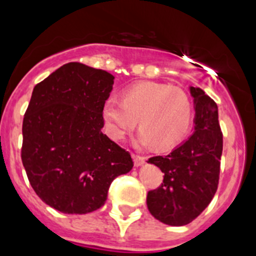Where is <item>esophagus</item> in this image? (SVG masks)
<instances>
[{
  "label": "esophagus",
  "mask_w": 256,
  "mask_h": 256,
  "mask_svg": "<svg viewBox=\"0 0 256 256\" xmlns=\"http://www.w3.org/2000/svg\"><path fill=\"white\" fill-rule=\"evenodd\" d=\"M132 158H134V164H135V166H141V164H144V161H146V157L140 156V154H132Z\"/></svg>",
  "instance_id": "obj_1"
}]
</instances>
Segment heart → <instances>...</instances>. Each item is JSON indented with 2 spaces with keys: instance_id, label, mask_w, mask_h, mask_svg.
I'll list each match as a JSON object with an SVG mask.
<instances>
[{
  "instance_id": "heart-1",
  "label": "heart",
  "mask_w": 256,
  "mask_h": 256,
  "mask_svg": "<svg viewBox=\"0 0 256 256\" xmlns=\"http://www.w3.org/2000/svg\"><path fill=\"white\" fill-rule=\"evenodd\" d=\"M106 130L114 140H121L135 128L140 118L138 142L154 144L166 150L180 144L190 131L193 104L183 89L144 82L124 90L122 100L110 96L102 109Z\"/></svg>"
}]
</instances>
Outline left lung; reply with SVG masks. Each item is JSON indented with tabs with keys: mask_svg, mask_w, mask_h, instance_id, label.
Instances as JSON below:
<instances>
[{
	"mask_svg": "<svg viewBox=\"0 0 256 256\" xmlns=\"http://www.w3.org/2000/svg\"><path fill=\"white\" fill-rule=\"evenodd\" d=\"M194 98V132L166 156L148 158L164 174V182L147 193V208L160 222L186 226L213 200L219 183L223 134L218 106L200 88L190 86Z\"/></svg>",
	"mask_w": 256,
	"mask_h": 256,
	"instance_id": "1",
	"label": "left lung"
}]
</instances>
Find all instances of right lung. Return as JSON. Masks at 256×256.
I'll use <instances>...</instances> for the list:
<instances>
[{
  "label": "right lung",
  "mask_w": 256,
  "mask_h": 256,
  "mask_svg": "<svg viewBox=\"0 0 256 256\" xmlns=\"http://www.w3.org/2000/svg\"><path fill=\"white\" fill-rule=\"evenodd\" d=\"M114 76L72 62L38 82L23 118L22 164L38 197L68 214L102 207L130 152L105 134L102 109Z\"/></svg>",
  "instance_id": "1"
}]
</instances>
